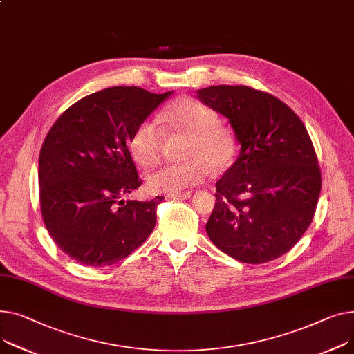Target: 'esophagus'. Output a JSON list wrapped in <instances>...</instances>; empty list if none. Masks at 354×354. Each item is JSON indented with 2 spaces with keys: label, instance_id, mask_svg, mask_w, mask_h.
Returning <instances> with one entry per match:
<instances>
[{
  "label": "esophagus",
  "instance_id": "34e87169",
  "mask_svg": "<svg viewBox=\"0 0 354 354\" xmlns=\"http://www.w3.org/2000/svg\"><path fill=\"white\" fill-rule=\"evenodd\" d=\"M192 196V191H185V192H178V194H171L169 198L175 199H189Z\"/></svg>",
  "mask_w": 354,
  "mask_h": 354
}]
</instances>
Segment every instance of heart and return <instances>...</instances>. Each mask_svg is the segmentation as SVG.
I'll use <instances>...</instances> for the list:
<instances>
[{
	"mask_svg": "<svg viewBox=\"0 0 354 354\" xmlns=\"http://www.w3.org/2000/svg\"><path fill=\"white\" fill-rule=\"evenodd\" d=\"M167 135L186 138L182 163L167 165L148 176V187L155 194H178L205 180L214 169H223L233 155V139L219 124V115L198 100L180 98L167 112ZM152 121L140 122L129 139V149L136 163L152 168L163 156L167 136Z\"/></svg>",
	"mask_w": 354,
	"mask_h": 354,
	"instance_id": "obj_1",
	"label": "heart"
}]
</instances>
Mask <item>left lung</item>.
I'll return each mask as SVG.
<instances>
[{
  "instance_id": "obj_1",
  "label": "left lung",
  "mask_w": 354,
  "mask_h": 354,
  "mask_svg": "<svg viewBox=\"0 0 354 354\" xmlns=\"http://www.w3.org/2000/svg\"><path fill=\"white\" fill-rule=\"evenodd\" d=\"M198 98L225 115L241 153L216 183L210 241L243 263L289 252L310 226L322 172L308 129L283 101L246 85H216Z\"/></svg>"
}]
</instances>
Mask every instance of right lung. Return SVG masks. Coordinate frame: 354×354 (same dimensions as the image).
Instances as JSON below:
<instances>
[{
  "label": "right lung",
  "mask_w": 354,
  "mask_h": 354,
  "mask_svg": "<svg viewBox=\"0 0 354 354\" xmlns=\"http://www.w3.org/2000/svg\"><path fill=\"white\" fill-rule=\"evenodd\" d=\"M171 93L102 89L71 105L45 136L38 169L42 221L58 248L81 265L111 266L152 233L163 196L122 199L142 185L128 145Z\"/></svg>",
  "instance_id": "add662e5"
}]
</instances>
